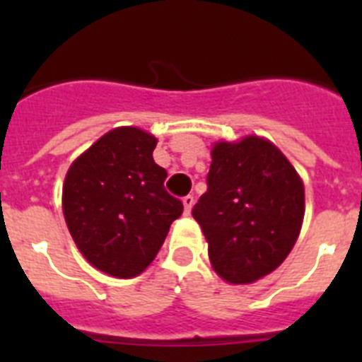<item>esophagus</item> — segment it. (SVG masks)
<instances>
[{"mask_svg":"<svg viewBox=\"0 0 362 362\" xmlns=\"http://www.w3.org/2000/svg\"><path fill=\"white\" fill-rule=\"evenodd\" d=\"M183 206H185V214H190L192 212V206H194V197L192 196H187L183 197Z\"/></svg>","mask_w":362,"mask_h":362,"instance_id":"esophagus-1","label":"esophagus"}]
</instances>
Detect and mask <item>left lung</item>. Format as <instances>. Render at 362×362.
<instances>
[{
	"instance_id": "8db88e82",
	"label": "left lung",
	"mask_w": 362,
	"mask_h": 362,
	"mask_svg": "<svg viewBox=\"0 0 362 362\" xmlns=\"http://www.w3.org/2000/svg\"><path fill=\"white\" fill-rule=\"evenodd\" d=\"M209 190L194 206L214 272L230 284L263 279L288 257L305 219V185L261 136L212 145Z\"/></svg>"
}]
</instances>
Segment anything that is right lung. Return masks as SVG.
Listing matches in <instances>:
<instances>
[{
    "mask_svg": "<svg viewBox=\"0 0 362 362\" xmlns=\"http://www.w3.org/2000/svg\"><path fill=\"white\" fill-rule=\"evenodd\" d=\"M156 136L117 127L74 159L63 183V216L83 257L99 272L132 279L165 243L183 203L163 183L153 161Z\"/></svg>",
    "mask_w": 362,
    "mask_h": 362,
    "instance_id": "obj_1",
    "label": "right lung"
}]
</instances>
